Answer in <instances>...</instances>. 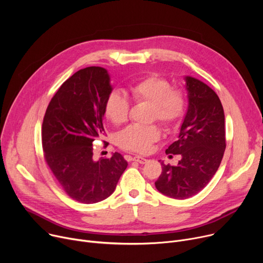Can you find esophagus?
<instances>
[{"label": "esophagus", "instance_id": "obj_1", "mask_svg": "<svg viewBox=\"0 0 263 263\" xmlns=\"http://www.w3.org/2000/svg\"><path fill=\"white\" fill-rule=\"evenodd\" d=\"M135 162H139L140 164H146L147 163V159L146 158H143V157H134V159H133Z\"/></svg>", "mask_w": 263, "mask_h": 263}]
</instances>
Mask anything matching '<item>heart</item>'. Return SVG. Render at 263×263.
I'll use <instances>...</instances> for the list:
<instances>
[{"mask_svg": "<svg viewBox=\"0 0 263 263\" xmlns=\"http://www.w3.org/2000/svg\"><path fill=\"white\" fill-rule=\"evenodd\" d=\"M130 95L135 102L151 103L150 120H159L165 127L174 126L183 115V93L172 88L166 80L158 76H149L134 83L130 86ZM104 114L116 126L124 123L130 115L129 100L120 92L112 91L105 100ZM160 137L161 132L157 126L133 124L118 134L117 143L124 150L144 154Z\"/></svg>", "mask_w": 263, "mask_h": 263, "instance_id": "1", "label": "heart"}]
</instances>
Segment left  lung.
Listing matches in <instances>:
<instances>
[{
    "label": "left lung",
    "instance_id": "obj_1",
    "mask_svg": "<svg viewBox=\"0 0 263 263\" xmlns=\"http://www.w3.org/2000/svg\"><path fill=\"white\" fill-rule=\"evenodd\" d=\"M187 109L178 140L166 154L181 155L176 166L165 165L156 181L157 190L175 199H186L200 192L216 173L226 148L225 115L215 91L190 76H184ZM172 157V156H171Z\"/></svg>",
    "mask_w": 263,
    "mask_h": 263
}]
</instances>
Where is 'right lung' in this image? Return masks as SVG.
<instances>
[{
	"instance_id": "1",
	"label": "right lung",
	"mask_w": 263,
	"mask_h": 263,
	"mask_svg": "<svg viewBox=\"0 0 263 263\" xmlns=\"http://www.w3.org/2000/svg\"><path fill=\"white\" fill-rule=\"evenodd\" d=\"M112 90L105 68L86 67L63 83L46 110V161L64 191L79 202L96 203L112 195L128 166L118 153L109 159L92 158V142L104 131V103Z\"/></svg>"
}]
</instances>
